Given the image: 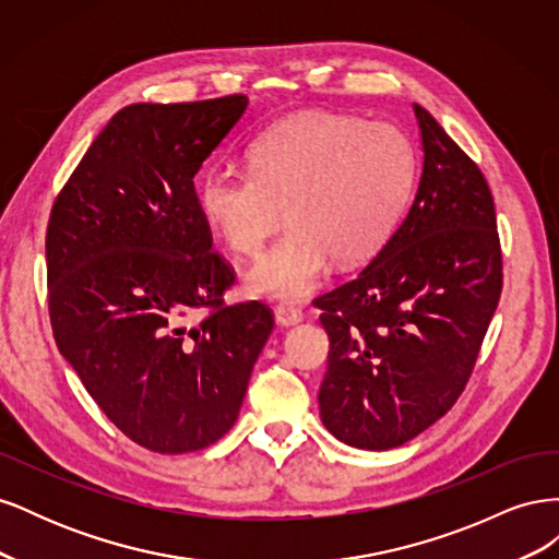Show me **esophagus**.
<instances>
[{"label": "esophagus", "mask_w": 559, "mask_h": 559, "mask_svg": "<svg viewBox=\"0 0 559 559\" xmlns=\"http://www.w3.org/2000/svg\"><path fill=\"white\" fill-rule=\"evenodd\" d=\"M275 319L282 326H296L302 321V312L296 306H292V302H282V306L275 308Z\"/></svg>", "instance_id": "esophagus-1"}]
</instances>
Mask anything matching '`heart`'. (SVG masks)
I'll use <instances>...</instances> for the list:
<instances>
[{
  "label": "heart",
  "mask_w": 559,
  "mask_h": 559,
  "mask_svg": "<svg viewBox=\"0 0 559 559\" xmlns=\"http://www.w3.org/2000/svg\"><path fill=\"white\" fill-rule=\"evenodd\" d=\"M415 181V151L392 123L296 114L249 148V175L200 177L198 210L240 257L259 253L286 212L292 230L247 273L251 294L308 298L331 261L359 265L392 235Z\"/></svg>",
  "instance_id": "1"
}]
</instances>
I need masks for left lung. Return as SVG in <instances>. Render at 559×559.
Instances as JSON below:
<instances>
[{"instance_id": "8db88e82", "label": "left lung", "mask_w": 559, "mask_h": 559, "mask_svg": "<svg viewBox=\"0 0 559 559\" xmlns=\"http://www.w3.org/2000/svg\"><path fill=\"white\" fill-rule=\"evenodd\" d=\"M413 109L425 163L408 214L357 277L314 298L331 341L319 415L361 450L408 443L452 408L503 284L480 167L427 109Z\"/></svg>"}]
</instances>
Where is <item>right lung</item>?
<instances>
[{
    "mask_svg": "<svg viewBox=\"0 0 559 559\" xmlns=\"http://www.w3.org/2000/svg\"><path fill=\"white\" fill-rule=\"evenodd\" d=\"M247 105L226 95L123 107L50 210L58 349L103 413L151 452H195L235 425L275 326L263 302L224 306L235 270L212 251L193 186Z\"/></svg>",
    "mask_w": 559,
    "mask_h": 559,
    "instance_id": "right-lung-1",
    "label": "right lung"
}]
</instances>
